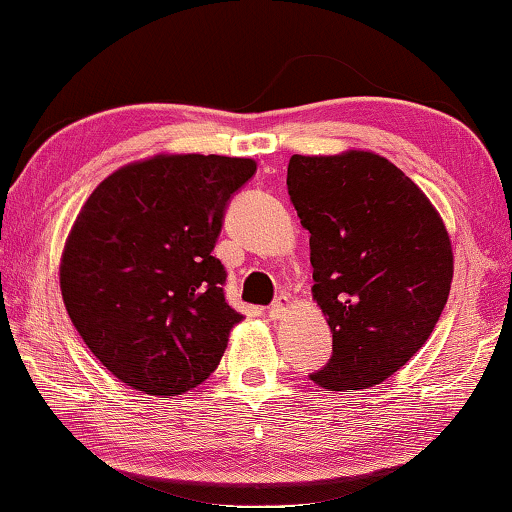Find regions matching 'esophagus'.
Wrapping results in <instances>:
<instances>
[{"label": "esophagus", "mask_w": 512, "mask_h": 512, "mask_svg": "<svg viewBox=\"0 0 512 512\" xmlns=\"http://www.w3.org/2000/svg\"><path fill=\"white\" fill-rule=\"evenodd\" d=\"M289 307H291L289 296H278L273 300V305L269 307V316L271 319H282V316L289 312Z\"/></svg>", "instance_id": "obj_1"}]
</instances>
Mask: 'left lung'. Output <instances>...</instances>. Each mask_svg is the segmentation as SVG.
<instances>
[{
  "instance_id": "1",
  "label": "left lung",
  "mask_w": 512,
  "mask_h": 512,
  "mask_svg": "<svg viewBox=\"0 0 512 512\" xmlns=\"http://www.w3.org/2000/svg\"><path fill=\"white\" fill-rule=\"evenodd\" d=\"M287 189L310 232L312 296L332 332V358L310 378L328 392L380 385L428 342L449 298L442 216L369 150L294 154Z\"/></svg>"
}]
</instances>
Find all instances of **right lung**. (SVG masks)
<instances>
[{
    "label": "right lung",
    "instance_id": "1",
    "mask_svg": "<svg viewBox=\"0 0 512 512\" xmlns=\"http://www.w3.org/2000/svg\"><path fill=\"white\" fill-rule=\"evenodd\" d=\"M257 164L221 154H154L118 168L77 214L61 296L91 353L125 385L177 396L212 376L243 319L212 255L232 193Z\"/></svg>",
    "mask_w": 512,
    "mask_h": 512
}]
</instances>
